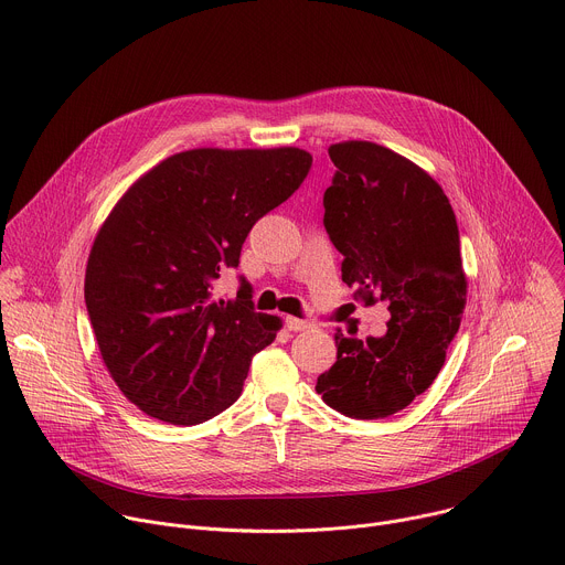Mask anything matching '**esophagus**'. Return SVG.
I'll use <instances>...</instances> for the list:
<instances>
[{"label": "esophagus", "mask_w": 565, "mask_h": 565, "mask_svg": "<svg viewBox=\"0 0 565 565\" xmlns=\"http://www.w3.org/2000/svg\"><path fill=\"white\" fill-rule=\"evenodd\" d=\"M286 327H288V331L297 333V331H306V329H310V327H312V321H308V319H299V317H286Z\"/></svg>", "instance_id": "obj_1"}]
</instances>
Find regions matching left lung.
I'll use <instances>...</instances> for the list:
<instances>
[{
    "label": "left lung",
    "instance_id": "8db88e82",
    "mask_svg": "<svg viewBox=\"0 0 565 565\" xmlns=\"http://www.w3.org/2000/svg\"><path fill=\"white\" fill-rule=\"evenodd\" d=\"M338 172L324 192V227L344 255L342 281L391 319L382 338L335 335L338 362L317 393L349 418H388L425 393L458 333L467 279L443 188L405 156L366 140L331 145Z\"/></svg>",
    "mask_w": 565,
    "mask_h": 565
}]
</instances>
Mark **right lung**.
Listing matches in <instances>:
<instances>
[{"label": "right lung", "instance_id": "obj_1", "mask_svg": "<svg viewBox=\"0 0 565 565\" xmlns=\"http://www.w3.org/2000/svg\"><path fill=\"white\" fill-rule=\"evenodd\" d=\"M310 166L297 147L190 149L149 170L111 210L89 255L85 301L100 355L140 412L199 425L236 402L281 321L255 310L244 277L230 301L212 286Z\"/></svg>", "mask_w": 565, "mask_h": 565}]
</instances>
